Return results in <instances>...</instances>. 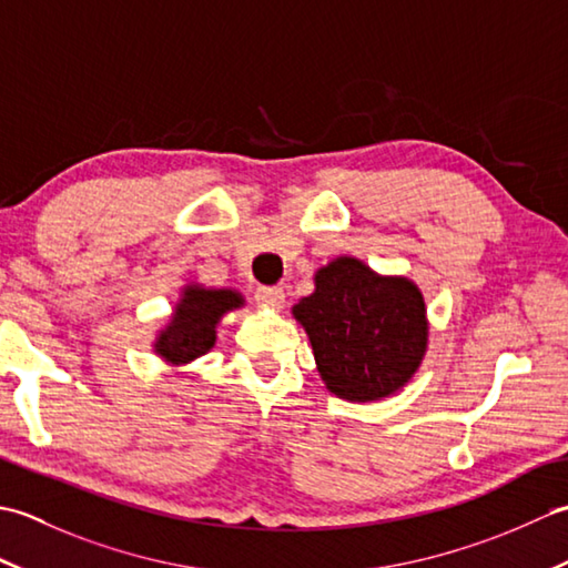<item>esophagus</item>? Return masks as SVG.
Masks as SVG:
<instances>
[{
    "label": "esophagus",
    "instance_id": "1",
    "mask_svg": "<svg viewBox=\"0 0 568 568\" xmlns=\"http://www.w3.org/2000/svg\"><path fill=\"white\" fill-rule=\"evenodd\" d=\"M256 300L265 307H281L285 303V291L281 285H261L256 291Z\"/></svg>",
    "mask_w": 568,
    "mask_h": 568
}]
</instances>
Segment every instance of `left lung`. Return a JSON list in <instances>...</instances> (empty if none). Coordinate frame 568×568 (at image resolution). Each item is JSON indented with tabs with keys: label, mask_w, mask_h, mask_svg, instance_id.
<instances>
[{
	"label": "left lung",
	"mask_w": 568,
	"mask_h": 568,
	"mask_svg": "<svg viewBox=\"0 0 568 568\" xmlns=\"http://www.w3.org/2000/svg\"><path fill=\"white\" fill-rule=\"evenodd\" d=\"M293 307L327 388L344 400H378L413 378L427 346L425 303L407 277H381L356 258L315 275Z\"/></svg>",
	"instance_id": "8db88e82"
}]
</instances>
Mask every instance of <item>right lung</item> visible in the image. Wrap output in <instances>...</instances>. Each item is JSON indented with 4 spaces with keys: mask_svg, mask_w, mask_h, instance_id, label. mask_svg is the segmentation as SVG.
Listing matches in <instances>:
<instances>
[{
    "mask_svg": "<svg viewBox=\"0 0 568 568\" xmlns=\"http://www.w3.org/2000/svg\"><path fill=\"white\" fill-rule=\"evenodd\" d=\"M244 300L234 291H204V287H187L183 300L171 320V327L161 332L155 342V352L173 364L207 354L214 346V324L224 312L239 307Z\"/></svg>",
    "mask_w": 568,
    "mask_h": 568,
    "instance_id": "obj_1",
    "label": "right lung"
}]
</instances>
